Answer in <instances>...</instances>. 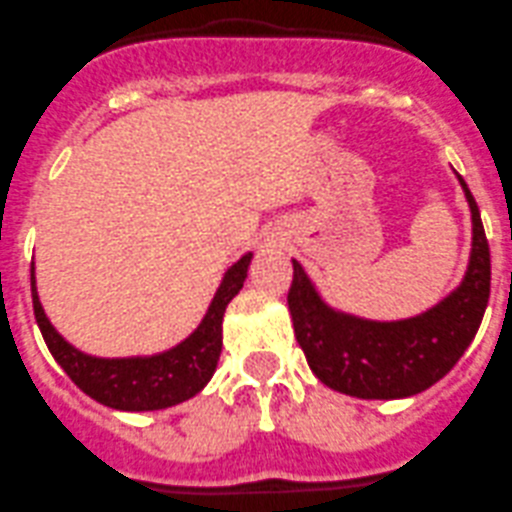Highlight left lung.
I'll use <instances>...</instances> for the list:
<instances>
[{
    "label": "left lung",
    "mask_w": 512,
    "mask_h": 512,
    "mask_svg": "<svg viewBox=\"0 0 512 512\" xmlns=\"http://www.w3.org/2000/svg\"><path fill=\"white\" fill-rule=\"evenodd\" d=\"M472 213V253L462 284L405 321H367L329 309L299 261L289 289L294 334L311 372L359 399H399L440 382L478 334L490 299V246L478 203L460 178Z\"/></svg>",
    "instance_id": "left-lung-1"
}]
</instances>
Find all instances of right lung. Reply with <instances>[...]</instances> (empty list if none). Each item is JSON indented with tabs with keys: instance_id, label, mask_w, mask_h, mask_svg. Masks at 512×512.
I'll return each instance as SVG.
<instances>
[{
	"instance_id": "1",
	"label": "right lung",
	"mask_w": 512,
	"mask_h": 512,
	"mask_svg": "<svg viewBox=\"0 0 512 512\" xmlns=\"http://www.w3.org/2000/svg\"><path fill=\"white\" fill-rule=\"evenodd\" d=\"M253 253L238 259L223 276L206 316L196 332L163 354L153 357H128V359H102L82 354L70 342L57 334L55 326L45 316L40 296L34 289L32 269V306L34 319L40 324L47 349L55 362L67 372V377L77 384L95 402L123 412H148L165 410L196 397L208 379L216 372L221 357V324L228 301L241 291L246 281L248 264Z\"/></svg>"
}]
</instances>
